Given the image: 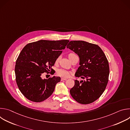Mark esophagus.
Returning <instances> with one entry per match:
<instances>
[{"label": "esophagus", "mask_w": 130, "mask_h": 130, "mask_svg": "<svg viewBox=\"0 0 130 130\" xmlns=\"http://www.w3.org/2000/svg\"><path fill=\"white\" fill-rule=\"evenodd\" d=\"M67 79H66V78H61V81H63V80H66Z\"/></svg>", "instance_id": "1"}]
</instances>
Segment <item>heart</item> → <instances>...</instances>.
I'll use <instances>...</instances> for the list:
<instances>
[{
	"label": "heart",
	"mask_w": 130,
	"mask_h": 130,
	"mask_svg": "<svg viewBox=\"0 0 130 130\" xmlns=\"http://www.w3.org/2000/svg\"><path fill=\"white\" fill-rule=\"evenodd\" d=\"M76 55L75 54L72 53H69L68 54V58L69 59L70 61H71L72 60V59L74 58V57H75ZM59 60H60V57H58L57 59V60H56V63H58L59 62ZM57 74H58V75H59L60 76L66 78V77H68L69 76L70 73H69V71H67L66 70L60 69H59L57 71Z\"/></svg>",
	"instance_id": "b5f03b06"
}]
</instances>
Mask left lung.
<instances>
[{
    "label": "left lung",
    "mask_w": 130,
    "mask_h": 130,
    "mask_svg": "<svg viewBox=\"0 0 130 130\" xmlns=\"http://www.w3.org/2000/svg\"><path fill=\"white\" fill-rule=\"evenodd\" d=\"M67 48L80 58L75 77L84 79L75 81L70 95L79 103L93 102L101 96L108 83L109 68L105 55L97 45L82 41H70Z\"/></svg>",
    "instance_id": "left-lung-1"
}]
</instances>
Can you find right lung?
Wrapping results in <instances>:
<instances>
[{"label":"right lung","instance_id":"1","mask_svg":"<svg viewBox=\"0 0 130 130\" xmlns=\"http://www.w3.org/2000/svg\"><path fill=\"white\" fill-rule=\"evenodd\" d=\"M69 40H40L26 45L16 61L15 73L18 88L28 100L40 102L49 98L61 78L43 79L49 72Z\"/></svg>","mask_w":130,"mask_h":130}]
</instances>
